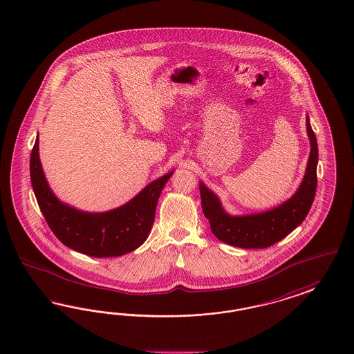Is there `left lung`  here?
Segmentation results:
<instances>
[{
	"instance_id": "obj_1",
	"label": "left lung",
	"mask_w": 354,
	"mask_h": 354,
	"mask_svg": "<svg viewBox=\"0 0 354 354\" xmlns=\"http://www.w3.org/2000/svg\"><path fill=\"white\" fill-rule=\"evenodd\" d=\"M307 132L311 140V153L307 171L298 192L288 202L261 214L230 216L212 192L199 183L202 209L209 219L212 234L221 241L239 248H268L282 240L301 224L313 206L317 185V143L307 117Z\"/></svg>"
}]
</instances>
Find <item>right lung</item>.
<instances>
[{"label":"right lung","instance_id":"add662e5","mask_svg":"<svg viewBox=\"0 0 354 354\" xmlns=\"http://www.w3.org/2000/svg\"><path fill=\"white\" fill-rule=\"evenodd\" d=\"M37 138L30 158V177L40 211L64 245L92 257H117L140 247L155 221L158 196L173 171L149 183L119 209L89 214L69 207L53 196L40 165Z\"/></svg>","mask_w":354,"mask_h":354}]
</instances>
